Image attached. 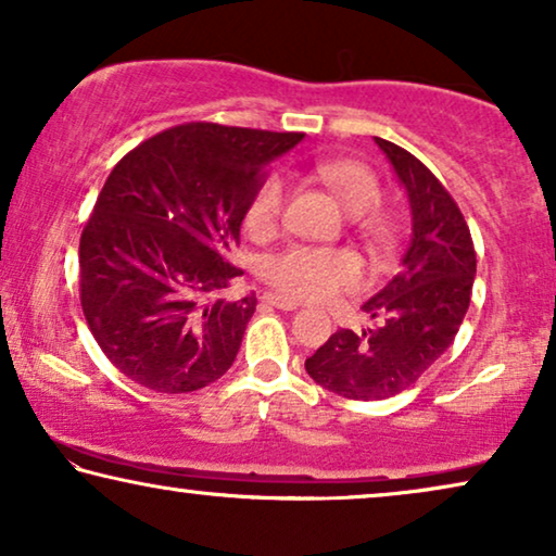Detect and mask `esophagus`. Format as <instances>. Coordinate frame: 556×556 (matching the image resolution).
<instances>
[{"mask_svg":"<svg viewBox=\"0 0 556 556\" xmlns=\"http://www.w3.org/2000/svg\"><path fill=\"white\" fill-rule=\"evenodd\" d=\"M264 302H266V305L277 307V309H298L300 307V302H294L290 298H282V294H274V292L264 294Z\"/></svg>","mask_w":556,"mask_h":556,"instance_id":"1","label":"esophagus"}]
</instances>
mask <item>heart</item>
<instances>
[{
	"mask_svg": "<svg viewBox=\"0 0 556 556\" xmlns=\"http://www.w3.org/2000/svg\"><path fill=\"white\" fill-rule=\"evenodd\" d=\"M315 175L336 192L343 208L355 216L361 236L374 247L391 241L394 224L381 203V180L366 162L323 160ZM290 185L282 173L262 177L247 205V228L254 239H271L282 228ZM264 282L282 298L305 302H330L364 282V264L351 249L292 247L264 264Z\"/></svg>",
	"mask_w": 556,
	"mask_h": 556,
	"instance_id": "1",
	"label": "heart"
}]
</instances>
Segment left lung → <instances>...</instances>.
<instances>
[{
  "label": "left lung",
  "instance_id": "obj_1",
  "mask_svg": "<svg viewBox=\"0 0 556 556\" xmlns=\"http://www.w3.org/2000/svg\"><path fill=\"white\" fill-rule=\"evenodd\" d=\"M412 205L402 269L364 302L379 328H340L305 361L315 383L345 399H389L417 383L453 345L470 305L476 247L470 228L432 169L404 147L376 137Z\"/></svg>",
  "mask_w": 556,
  "mask_h": 556
}]
</instances>
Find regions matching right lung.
<instances>
[{
	"label": "right lung",
	"instance_id": "obj_1",
	"mask_svg": "<svg viewBox=\"0 0 556 556\" xmlns=\"http://www.w3.org/2000/svg\"><path fill=\"white\" fill-rule=\"evenodd\" d=\"M302 131L188 122L111 169L78 247L80 307L106 358L139 387L188 394L231 368L256 298L216 300L239 274L251 192Z\"/></svg>",
	"mask_w": 556,
	"mask_h": 556
}]
</instances>
